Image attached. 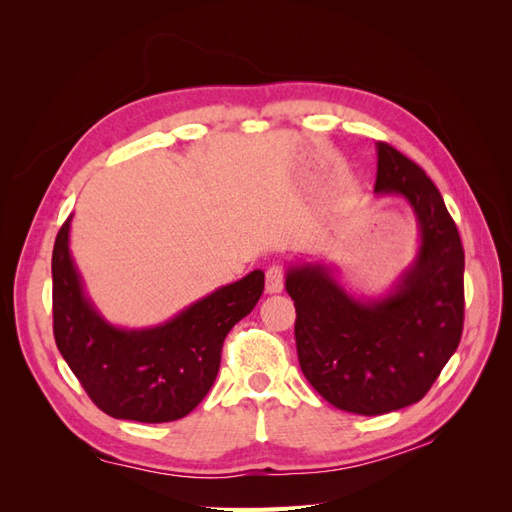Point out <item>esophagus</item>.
I'll return each mask as SVG.
<instances>
[{
    "label": "esophagus",
    "mask_w": 512,
    "mask_h": 512,
    "mask_svg": "<svg viewBox=\"0 0 512 512\" xmlns=\"http://www.w3.org/2000/svg\"><path fill=\"white\" fill-rule=\"evenodd\" d=\"M265 288H267L269 294H277V292L284 290V269L282 267H271L267 271Z\"/></svg>",
    "instance_id": "esophagus-1"
}]
</instances>
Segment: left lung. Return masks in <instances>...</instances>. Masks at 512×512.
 Returning a JSON list of instances; mask_svg holds the SVG:
<instances>
[{"mask_svg": "<svg viewBox=\"0 0 512 512\" xmlns=\"http://www.w3.org/2000/svg\"><path fill=\"white\" fill-rule=\"evenodd\" d=\"M376 194L404 198L418 252L378 299L350 294L322 262L290 265L294 339L307 382L331 406L378 416L416 404L455 354L463 331V247L444 198L425 170L376 143Z\"/></svg>", "mask_w": 512, "mask_h": 512, "instance_id": "8db88e82", "label": "left lung"}]
</instances>
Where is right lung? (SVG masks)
<instances>
[{
  "mask_svg": "<svg viewBox=\"0 0 512 512\" xmlns=\"http://www.w3.org/2000/svg\"><path fill=\"white\" fill-rule=\"evenodd\" d=\"M72 215L53 247V333L72 374L94 404L113 418L168 423L190 414L215 382L228 331L252 312L265 273L213 290L149 329L108 322L85 294L70 254Z\"/></svg>",
  "mask_w": 512,
  "mask_h": 512,
  "instance_id": "add662e5",
  "label": "right lung"
}]
</instances>
